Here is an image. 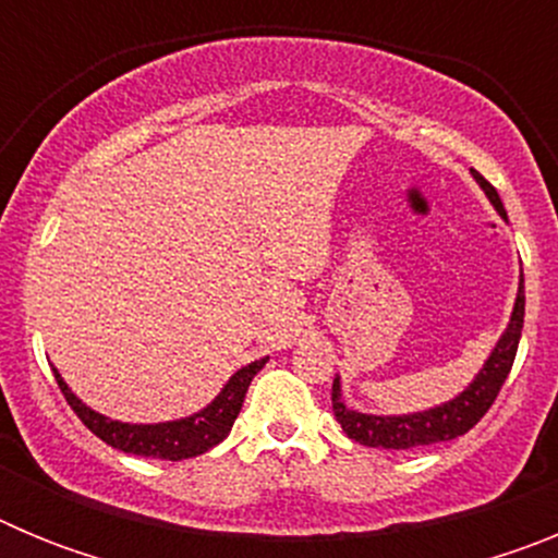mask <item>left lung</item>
Masks as SVG:
<instances>
[{
  "instance_id": "8db88e82",
  "label": "left lung",
  "mask_w": 558,
  "mask_h": 558,
  "mask_svg": "<svg viewBox=\"0 0 558 558\" xmlns=\"http://www.w3.org/2000/svg\"><path fill=\"white\" fill-rule=\"evenodd\" d=\"M472 175H475V181L481 184V190L489 195L495 209L506 218V209H502V201L500 195H497L495 186L483 179L477 170H472ZM522 318H525V290H522V282H520V293H517L509 329H506L502 338L497 340L495 352L489 354L486 366L481 368V374L472 379L470 388H466L461 397L450 399V402H445V405L430 408V411L425 413H408V416H368V413L349 411V408L340 402V383L338 377H335L332 383L335 418L340 422L343 433H347L349 438H354L357 445L383 447V450H413V447L438 445V441H450V438L470 433L472 427L486 416V411L495 405L497 393H500L502 383H506L511 366H514L517 347H520V335H522Z\"/></svg>"
}]
</instances>
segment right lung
Listing matches in <instances>:
<instances>
[{"instance_id":"1","label":"right lung","mask_w":558,"mask_h":558,"mask_svg":"<svg viewBox=\"0 0 558 558\" xmlns=\"http://www.w3.org/2000/svg\"><path fill=\"white\" fill-rule=\"evenodd\" d=\"M268 363V357L254 360L248 366H243L234 377L226 383L223 391L218 399L206 405L204 411L195 413L181 422H165V425H125V422H113V418L100 416L92 408H86L75 393L69 391V386L56 372L58 388L66 397L69 408L77 413L83 425L102 438L106 445L113 450L131 452V456H145V458H161V461H181V458H195L204 456L215 445H220L229 436L231 425H234L236 413L243 408L245 391H248L251 379L259 368Z\"/></svg>"}]
</instances>
